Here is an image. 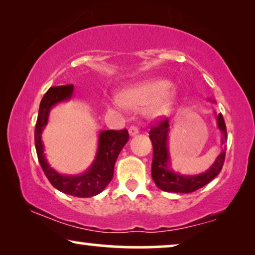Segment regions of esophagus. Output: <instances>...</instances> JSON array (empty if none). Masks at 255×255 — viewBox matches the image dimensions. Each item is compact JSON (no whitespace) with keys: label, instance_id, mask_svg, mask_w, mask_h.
<instances>
[{"label":"esophagus","instance_id":"34e87169","mask_svg":"<svg viewBox=\"0 0 255 255\" xmlns=\"http://www.w3.org/2000/svg\"><path fill=\"white\" fill-rule=\"evenodd\" d=\"M128 133H130V135H135V134H138V133H139L138 128H137V127H133V125H132V127L128 128Z\"/></svg>","mask_w":255,"mask_h":255}]
</instances>
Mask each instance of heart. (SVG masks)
Returning a JSON list of instances; mask_svg holds the SVG:
<instances>
[{
    "label": "heart",
    "mask_w": 255,
    "mask_h": 255,
    "mask_svg": "<svg viewBox=\"0 0 255 255\" xmlns=\"http://www.w3.org/2000/svg\"><path fill=\"white\" fill-rule=\"evenodd\" d=\"M174 87L166 80H146L123 90V97L113 95L108 97V102L116 109L124 110L127 104L133 108L146 106L149 116L158 117L170 109L174 100Z\"/></svg>",
    "instance_id": "obj_1"
}]
</instances>
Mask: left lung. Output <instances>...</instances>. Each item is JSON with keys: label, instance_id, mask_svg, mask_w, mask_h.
I'll list each match as a JSON object with an SVG mask.
<instances>
[{"label": "left lung", "instance_id": "obj_1", "mask_svg": "<svg viewBox=\"0 0 255 255\" xmlns=\"http://www.w3.org/2000/svg\"><path fill=\"white\" fill-rule=\"evenodd\" d=\"M216 120H217L219 131L223 134L222 142L224 144L228 139V132H226L223 115H216ZM168 132L169 122L168 118L166 117L161 118L158 123L153 125L148 132L149 139H151L153 145L152 179L159 189L168 191V193H193V191L204 187L205 184H208L221 173L222 167L224 165L225 151H223L218 155L214 165L207 172L202 173L200 175H181L179 173L173 172L168 167L169 154L168 147H167Z\"/></svg>", "mask_w": 255, "mask_h": 255}]
</instances>
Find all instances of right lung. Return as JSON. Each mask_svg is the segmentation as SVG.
<instances>
[{
  "instance_id": "1",
  "label": "right lung",
  "mask_w": 255,
  "mask_h": 255,
  "mask_svg": "<svg viewBox=\"0 0 255 255\" xmlns=\"http://www.w3.org/2000/svg\"><path fill=\"white\" fill-rule=\"evenodd\" d=\"M73 85L51 87L45 94L39 106V113L34 130V145L38 160L45 175L52 186L62 193L76 197H92L100 194L114 176L115 162L118 154L128 140V132L124 130L101 131L99 134V147L95 160L92 166L80 175H61L48 165L44 154V146L41 141V132L47 124L48 114L52 107L64 102L72 97Z\"/></svg>"
}]
</instances>
